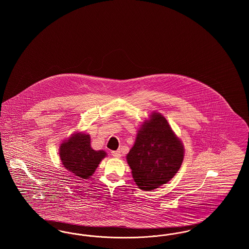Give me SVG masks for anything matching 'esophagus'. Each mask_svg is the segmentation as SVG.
I'll return each mask as SVG.
<instances>
[{"mask_svg": "<svg viewBox=\"0 0 249 249\" xmlns=\"http://www.w3.org/2000/svg\"><path fill=\"white\" fill-rule=\"evenodd\" d=\"M111 153H112V156H113L114 158H120V157H121V152H120V150H117V151H112Z\"/></svg>", "mask_w": 249, "mask_h": 249, "instance_id": "obj_1", "label": "esophagus"}]
</instances>
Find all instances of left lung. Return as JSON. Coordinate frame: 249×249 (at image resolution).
<instances>
[{
    "instance_id": "left-lung-1",
    "label": "left lung",
    "mask_w": 249,
    "mask_h": 249,
    "mask_svg": "<svg viewBox=\"0 0 249 249\" xmlns=\"http://www.w3.org/2000/svg\"><path fill=\"white\" fill-rule=\"evenodd\" d=\"M184 159V146L165 118L152 113L137 132L127 155L132 178L142 190H152L176 176Z\"/></svg>"
}]
</instances>
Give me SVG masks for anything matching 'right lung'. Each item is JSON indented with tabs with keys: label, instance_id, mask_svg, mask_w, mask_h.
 <instances>
[{
	"label": "right lung",
	"instance_id": "add662e5",
	"mask_svg": "<svg viewBox=\"0 0 249 249\" xmlns=\"http://www.w3.org/2000/svg\"><path fill=\"white\" fill-rule=\"evenodd\" d=\"M59 158L63 166L74 176L89 179L102 160L107 156L104 150H94L90 145V136L82 132L73 133L59 146Z\"/></svg>",
	"mask_w": 249,
	"mask_h": 249
}]
</instances>
